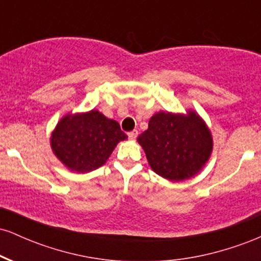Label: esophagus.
<instances>
[{"label":"esophagus","mask_w":261,"mask_h":261,"mask_svg":"<svg viewBox=\"0 0 261 261\" xmlns=\"http://www.w3.org/2000/svg\"><path fill=\"white\" fill-rule=\"evenodd\" d=\"M137 135H139L137 130H134V131H130V133L127 134V136H128V139H130V140H135L137 137Z\"/></svg>","instance_id":"1"}]
</instances>
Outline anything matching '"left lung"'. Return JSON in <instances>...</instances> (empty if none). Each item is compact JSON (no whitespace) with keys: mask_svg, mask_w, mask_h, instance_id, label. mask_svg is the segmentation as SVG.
<instances>
[{"mask_svg":"<svg viewBox=\"0 0 261 261\" xmlns=\"http://www.w3.org/2000/svg\"><path fill=\"white\" fill-rule=\"evenodd\" d=\"M152 170L170 181L187 180L206 166L214 148L210 128L194 110L155 113L137 137Z\"/></svg>","mask_w":261,"mask_h":261,"instance_id":"1","label":"left lung"}]
</instances>
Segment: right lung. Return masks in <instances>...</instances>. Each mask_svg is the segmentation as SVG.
I'll use <instances>...</instances> for the list:
<instances>
[{
  "instance_id": "obj_1",
  "label": "right lung",
  "mask_w": 261,
  "mask_h": 261,
  "mask_svg": "<svg viewBox=\"0 0 261 261\" xmlns=\"http://www.w3.org/2000/svg\"><path fill=\"white\" fill-rule=\"evenodd\" d=\"M126 139L118 121L93 109L65 115L51 133L50 145L66 168L87 173L103 166L116 145Z\"/></svg>"
}]
</instances>
